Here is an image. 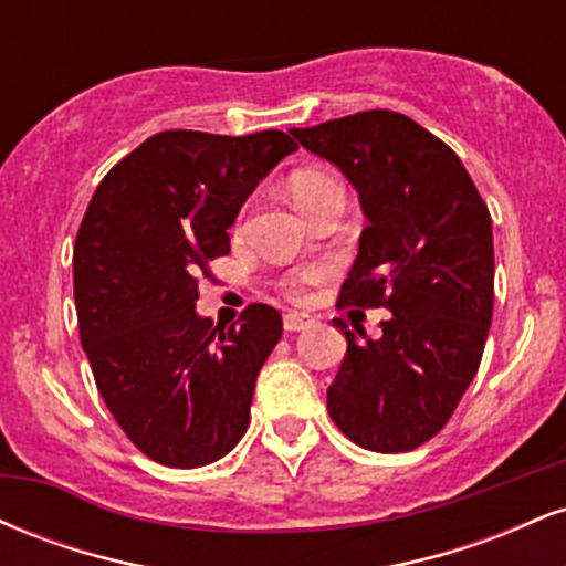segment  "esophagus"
I'll list each match as a JSON object with an SVG mask.
<instances>
[{"mask_svg": "<svg viewBox=\"0 0 566 566\" xmlns=\"http://www.w3.org/2000/svg\"><path fill=\"white\" fill-rule=\"evenodd\" d=\"M314 324H316V319L311 314H297V311L284 314V329H287V333H301V329L314 327Z\"/></svg>", "mask_w": 566, "mask_h": 566, "instance_id": "obj_1", "label": "esophagus"}]
</instances>
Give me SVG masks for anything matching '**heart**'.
I'll return each mask as SVG.
<instances>
[{"label": "heart", "mask_w": 566, "mask_h": 566, "mask_svg": "<svg viewBox=\"0 0 566 566\" xmlns=\"http://www.w3.org/2000/svg\"><path fill=\"white\" fill-rule=\"evenodd\" d=\"M329 184H333V180H329L327 175H319V172H301V175H295V178H292V197L301 199V197H305V193L319 191V188L329 186ZM319 274H322L319 269H311V271H303L301 276L292 279V282H290V292H292V295H295V297L301 295L303 284H305V282H314V279H319Z\"/></svg>", "instance_id": "1"}]
</instances>
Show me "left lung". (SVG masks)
I'll return each mask as SVG.
<instances>
[{
    "instance_id": "1",
    "label": "left lung",
    "mask_w": 566,
    "mask_h": 566,
    "mask_svg": "<svg viewBox=\"0 0 566 566\" xmlns=\"http://www.w3.org/2000/svg\"><path fill=\"white\" fill-rule=\"evenodd\" d=\"M359 193L367 226L340 305H386L382 335L333 324L348 348L327 409L350 441L409 452L469 391L495 301L492 218L463 161L405 114L361 112L290 129Z\"/></svg>"
}]
</instances>
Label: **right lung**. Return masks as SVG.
I'll use <instances>...</instances> for the list:
<instances>
[{
    "label": "right lung",
    "mask_w": 566,
    "mask_h": 566,
    "mask_svg": "<svg viewBox=\"0 0 566 566\" xmlns=\"http://www.w3.org/2000/svg\"><path fill=\"white\" fill-rule=\"evenodd\" d=\"M295 140L279 129H167L114 167L76 233L74 301L82 348L108 412L143 454L199 469L250 423L255 380L282 316L252 303L231 327L197 314L199 276L229 255V229Z\"/></svg>",
    "instance_id": "1"
}]
</instances>
